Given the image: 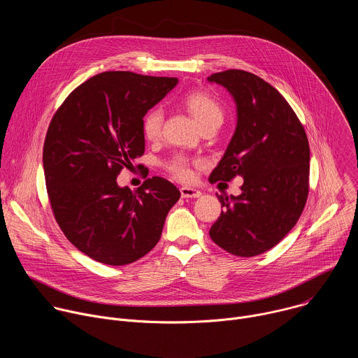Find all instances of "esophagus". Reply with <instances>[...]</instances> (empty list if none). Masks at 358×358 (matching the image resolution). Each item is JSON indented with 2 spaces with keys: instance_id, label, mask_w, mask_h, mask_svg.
Wrapping results in <instances>:
<instances>
[{
  "instance_id": "obj_1",
  "label": "esophagus",
  "mask_w": 358,
  "mask_h": 358,
  "mask_svg": "<svg viewBox=\"0 0 358 358\" xmlns=\"http://www.w3.org/2000/svg\"><path fill=\"white\" fill-rule=\"evenodd\" d=\"M180 192H181L182 198H198L202 195V192L199 189L191 188V187H181Z\"/></svg>"
}]
</instances>
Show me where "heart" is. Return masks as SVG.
I'll return each instance as SVG.
<instances>
[{
	"instance_id": "obj_1",
	"label": "heart",
	"mask_w": 358,
	"mask_h": 358,
	"mask_svg": "<svg viewBox=\"0 0 358 358\" xmlns=\"http://www.w3.org/2000/svg\"><path fill=\"white\" fill-rule=\"evenodd\" d=\"M182 105L194 117L199 129L213 123H222L224 120V109L221 103L210 93L192 92L182 99ZM162 126L163 112L160 109L150 110L141 123L144 137L147 140H157L162 134ZM169 170L180 180H189L192 177L189 162L182 156L174 157L169 163Z\"/></svg>"
}]
</instances>
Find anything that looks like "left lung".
Segmentation results:
<instances>
[{
  "label": "left lung",
  "mask_w": 358,
  "mask_h": 358,
  "mask_svg": "<svg viewBox=\"0 0 358 358\" xmlns=\"http://www.w3.org/2000/svg\"><path fill=\"white\" fill-rule=\"evenodd\" d=\"M208 80L231 93L238 117L210 182L243 178L238 196L217 194L224 211L210 236L235 257H257L278 245L303 213L309 194L308 136L286 99L262 78L229 69Z\"/></svg>",
  "instance_id": "left-lung-1"
}]
</instances>
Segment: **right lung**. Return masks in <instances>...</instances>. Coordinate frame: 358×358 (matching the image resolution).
Instances as JSON below:
<instances>
[{
  "label": "right lung",
  "mask_w": 358,
  "mask_h": 358,
  "mask_svg": "<svg viewBox=\"0 0 358 358\" xmlns=\"http://www.w3.org/2000/svg\"><path fill=\"white\" fill-rule=\"evenodd\" d=\"M177 78L103 72L78 86L54 115L43 143L46 191L55 220L80 252L112 266L143 258L160 241L180 199L166 178L131 191L120 171L144 155L145 113Z\"/></svg>",
  "instance_id": "obj_1"
}]
</instances>
